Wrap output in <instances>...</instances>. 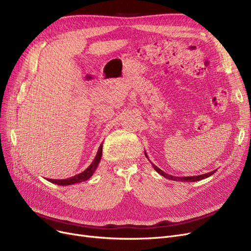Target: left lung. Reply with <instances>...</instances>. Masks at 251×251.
Masks as SVG:
<instances>
[{
	"instance_id": "8db88e82",
	"label": "left lung",
	"mask_w": 251,
	"mask_h": 251,
	"mask_svg": "<svg viewBox=\"0 0 251 251\" xmlns=\"http://www.w3.org/2000/svg\"><path fill=\"white\" fill-rule=\"evenodd\" d=\"M144 154H146V156L148 157L149 159V156H148V153L144 151ZM151 165H152V167H153V169L156 171L157 173H159L160 175H162L163 177H165V178H167V179H170V180H173V181H180V182H195V181H200V180H202V179H204V178H207V177H209L210 175H213L217 170H215V171H212V172H209V173H206V174H202V175H199V176H188V177H177V176H172V175H170V174H167V173H165L164 171H162L160 168H157L155 165H153L152 163H151Z\"/></svg>"
}]
</instances>
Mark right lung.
<instances>
[{
    "instance_id": "1",
    "label": "right lung",
    "mask_w": 251,
    "mask_h": 251,
    "mask_svg": "<svg viewBox=\"0 0 251 251\" xmlns=\"http://www.w3.org/2000/svg\"><path fill=\"white\" fill-rule=\"evenodd\" d=\"M101 155H102V144H100L98 153L95 157V160L92 161V163L89 165V167L87 169H85L83 172L79 173L73 177H70L68 179H62V180H56V179H49L50 182L57 184V185H62V186H66V185H72V184H77V183H81L84 182L86 180H88L94 173L96 172V170L100 162L101 159Z\"/></svg>"
}]
</instances>
